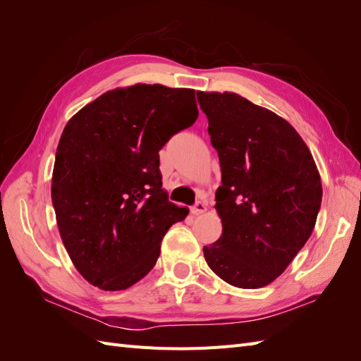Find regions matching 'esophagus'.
Returning a JSON list of instances; mask_svg holds the SVG:
<instances>
[{
	"instance_id": "obj_1",
	"label": "esophagus",
	"mask_w": 361,
	"mask_h": 361,
	"mask_svg": "<svg viewBox=\"0 0 361 361\" xmlns=\"http://www.w3.org/2000/svg\"><path fill=\"white\" fill-rule=\"evenodd\" d=\"M204 211H206V203L202 202V200L195 202V203L191 206V214H192V215H200V214H203Z\"/></svg>"
}]
</instances>
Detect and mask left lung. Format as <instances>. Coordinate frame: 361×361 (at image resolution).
<instances>
[{"instance_id":"obj_1","label":"left lung","mask_w":361,"mask_h":361,"mask_svg":"<svg viewBox=\"0 0 361 361\" xmlns=\"http://www.w3.org/2000/svg\"><path fill=\"white\" fill-rule=\"evenodd\" d=\"M218 152L223 185L215 209L223 233L204 245L207 265L228 285L274 281L307 243L322 185L309 147L285 118L236 93L197 92Z\"/></svg>"}]
</instances>
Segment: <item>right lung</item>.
<instances>
[{
	"label": "right lung",
	"instance_id": "add662e5",
	"mask_svg": "<svg viewBox=\"0 0 361 361\" xmlns=\"http://www.w3.org/2000/svg\"><path fill=\"white\" fill-rule=\"evenodd\" d=\"M199 117L195 92L135 84L97 97L64 128L51 197L80 274L122 290L155 267L164 235L187 207L162 190L159 150Z\"/></svg>",
	"mask_w": 361,
	"mask_h": 361
}]
</instances>
